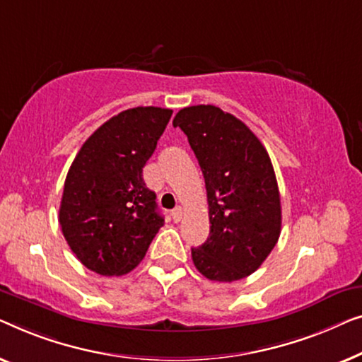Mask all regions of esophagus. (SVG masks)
I'll use <instances>...</instances> for the list:
<instances>
[{
  "mask_svg": "<svg viewBox=\"0 0 362 362\" xmlns=\"http://www.w3.org/2000/svg\"><path fill=\"white\" fill-rule=\"evenodd\" d=\"M182 215H183V208L182 206H177L172 210V218H174L175 223H179L182 220Z\"/></svg>",
  "mask_w": 362,
  "mask_h": 362,
  "instance_id": "1",
  "label": "esophagus"
}]
</instances>
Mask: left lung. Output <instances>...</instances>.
Segmentation results:
<instances>
[{
  "label": "left lung",
  "instance_id": "left-lung-1",
  "mask_svg": "<svg viewBox=\"0 0 362 362\" xmlns=\"http://www.w3.org/2000/svg\"><path fill=\"white\" fill-rule=\"evenodd\" d=\"M174 128L187 134L206 187L210 236L192 247L193 264L210 281L251 276L277 244L282 226L266 147L241 119L213 105L180 110Z\"/></svg>",
  "mask_w": 362,
  "mask_h": 362
}]
</instances>
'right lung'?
Here are the masks:
<instances>
[{"instance_id":"obj_1","label":"right lung","mask_w":362,"mask_h":362,"mask_svg":"<svg viewBox=\"0 0 362 362\" xmlns=\"http://www.w3.org/2000/svg\"><path fill=\"white\" fill-rule=\"evenodd\" d=\"M172 110L137 106L101 124L83 142L64 185L59 223L78 261L100 276H123L164 226L142 169Z\"/></svg>"}]
</instances>
